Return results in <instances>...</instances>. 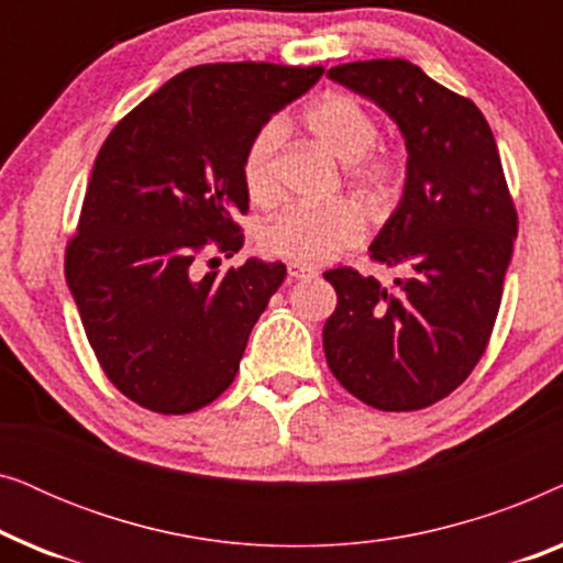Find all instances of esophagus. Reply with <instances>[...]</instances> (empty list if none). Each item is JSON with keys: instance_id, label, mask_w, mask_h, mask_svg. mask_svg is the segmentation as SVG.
<instances>
[{"instance_id": "esophagus-1", "label": "esophagus", "mask_w": 563, "mask_h": 563, "mask_svg": "<svg viewBox=\"0 0 563 563\" xmlns=\"http://www.w3.org/2000/svg\"><path fill=\"white\" fill-rule=\"evenodd\" d=\"M289 276L291 279H312V276H318V268H312V266H305V264H289Z\"/></svg>"}]
</instances>
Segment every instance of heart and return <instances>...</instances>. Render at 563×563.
<instances>
[{
  "label": "heart",
  "instance_id": "b5f03b06",
  "mask_svg": "<svg viewBox=\"0 0 563 563\" xmlns=\"http://www.w3.org/2000/svg\"><path fill=\"white\" fill-rule=\"evenodd\" d=\"M310 135L345 164L351 187L368 207L379 210L389 202L397 184V168L387 156H374L379 128L366 107L349 95H325L302 114ZM282 143L279 122H266L251 137L243 156V184L253 202H272L276 197V151ZM364 238V214L351 202L295 205L274 214L261 230V249L268 256L291 264L318 266Z\"/></svg>",
  "mask_w": 563,
  "mask_h": 563
}]
</instances>
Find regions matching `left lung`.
Here are the masks:
<instances>
[{
    "instance_id": "left-lung-1",
    "label": "left lung",
    "mask_w": 563,
    "mask_h": 563,
    "mask_svg": "<svg viewBox=\"0 0 563 563\" xmlns=\"http://www.w3.org/2000/svg\"><path fill=\"white\" fill-rule=\"evenodd\" d=\"M328 79L374 102L402 135V197L368 251L412 276L387 289L353 268L325 272L338 291L322 330L325 358L361 402L420 410L451 395L487 349L518 214L472 99L402 58L343 64Z\"/></svg>"
}]
</instances>
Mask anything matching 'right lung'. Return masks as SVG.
Returning <instances> with one entry per match:
<instances>
[{
	"label": "right lung",
	"mask_w": 563,
	"mask_h": 563,
	"mask_svg": "<svg viewBox=\"0 0 563 563\" xmlns=\"http://www.w3.org/2000/svg\"><path fill=\"white\" fill-rule=\"evenodd\" d=\"M322 66L205 64L125 114L91 168L66 284L104 374L153 412L184 415L233 384L249 335L282 287V261L199 274L197 256L241 251L243 156Z\"/></svg>",
	"instance_id": "obj_1"
}]
</instances>
